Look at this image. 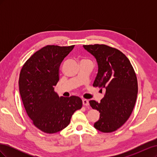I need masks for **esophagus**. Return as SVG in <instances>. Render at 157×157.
Returning <instances> with one entry per match:
<instances>
[{
    "label": "esophagus",
    "mask_w": 157,
    "mask_h": 157,
    "mask_svg": "<svg viewBox=\"0 0 157 157\" xmlns=\"http://www.w3.org/2000/svg\"><path fill=\"white\" fill-rule=\"evenodd\" d=\"M82 103L84 106H88L89 103H88V101L86 99H82Z\"/></svg>",
    "instance_id": "34e87169"
}]
</instances>
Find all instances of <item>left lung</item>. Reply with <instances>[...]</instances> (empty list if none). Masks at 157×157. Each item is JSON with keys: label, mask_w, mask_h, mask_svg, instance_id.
Wrapping results in <instances>:
<instances>
[{"label": "left lung", "mask_w": 157, "mask_h": 157, "mask_svg": "<svg viewBox=\"0 0 157 157\" xmlns=\"http://www.w3.org/2000/svg\"><path fill=\"white\" fill-rule=\"evenodd\" d=\"M83 47L98 63L93 86L106 90L100 103L89 101L100 113L94 128L104 133L113 132L124 124L134 109L137 95L136 75L129 59L120 50L104 44Z\"/></svg>", "instance_id": "8db88e82"}]
</instances>
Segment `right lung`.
Here are the masks:
<instances>
[{"label": "right lung", "instance_id": "add662e5", "mask_svg": "<svg viewBox=\"0 0 157 157\" xmlns=\"http://www.w3.org/2000/svg\"><path fill=\"white\" fill-rule=\"evenodd\" d=\"M74 46L43 47L26 61L20 74L19 90L27 115L36 128L48 134L64 129L82 107L79 97H59L54 92L59 66Z\"/></svg>", "mask_w": 157, "mask_h": 157}]
</instances>
